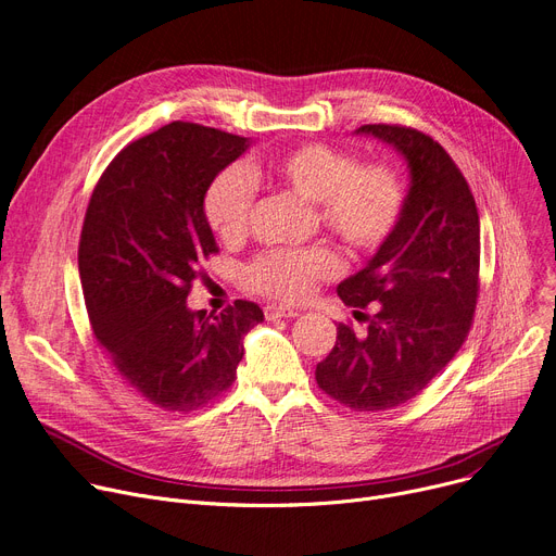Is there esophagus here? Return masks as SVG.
I'll list each match as a JSON object with an SVG mask.
<instances>
[{
	"mask_svg": "<svg viewBox=\"0 0 556 556\" xmlns=\"http://www.w3.org/2000/svg\"><path fill=\"white\" fill-rule=\"evenodd\" d=\"M301 312L299 309H292V307H282V305H267L264 307V316H267V319L271 321V319H296Z\"/></svg>",
	"mask_w": 556,
	"mask_h": 556,
	"instance_id": "34e87169",
	"label": "esophagus"
}]
</instances>
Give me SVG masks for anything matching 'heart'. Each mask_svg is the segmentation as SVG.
I'll return each instance as SVG.
<instances>
[{"label":"heart","instance_id":"1","mask_svg":"<svg viewBox=\"0 0 556 556\" xmlns=\"http://www.w3.org/2000/svg\"><path fill=\"white\" fill-rule=\"evenodd\" d=\"M262 174L287 190L316 203L321 226L351 251L380 249L399 226L405 210L403 176L389 165H359L355 155L321 142L271 155L264 167H226L205 192V217L224 242L249 232ZM341 262L328 247L274 249L257 255L244 271L249 289L285 303H301L319 280L337 276Z\"/></svg>","mask_w":556,"mask_h":556}]
</instances>
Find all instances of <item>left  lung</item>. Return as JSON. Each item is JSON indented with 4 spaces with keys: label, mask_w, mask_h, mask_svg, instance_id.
<instances>
[{
    "label": "left lung",
    "mask_w": 556,
    "mask_h": 556,
    "mask_svg": "<svg viewBox=\"0 0 556 556\" xmlns=\"http://www.w3.org/2000/svg\"><path fill=\"white\" fill-rule=\"evenodd\" d=\"M355 134L391 144L412 180L389 240L337 287L349 307L374 303L368 330L357 337L339 324L314 376L353 412H382L426 389L468 337L480 289V215L464 174L430 136L399 124H364Z\"/></svg>",
    "instance_id": "left-lung-1"
}]
</instances>
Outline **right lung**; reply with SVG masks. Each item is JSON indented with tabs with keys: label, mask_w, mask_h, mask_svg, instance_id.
Segmentation results:
<instances>
[{
	"label": "right lung",
	"mask_w": 556,
	"mask_h": 556,
	"mask_svg": "<svg viewBox=\"0 0 556 556\" xmlns=\"http://www.w3.org/2000/svg\"><path fill=\"white\" fill-rule=\"evenodd\" d=\"M247 149L249 138L172 122L113 157L86 210L78 274L92 332L119 376L165 412L188 414L222 395L244 334L264 319L251 301L219 314L185 303L219 251L205 192Z\"/></svg>",
	"instance_id": "right-lung-1"
}]
</instances>
